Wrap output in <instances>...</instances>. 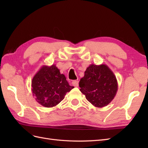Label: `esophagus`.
<instances>
[{"instance_id": "esophagus-1", "label": "esophagus", "mask_w": 148, "mask_h": 148, "mask_svg": "<svg viewBox=\"0 0 148 148\" xmlns=\"http://www.w3.org/2000/svg\"><path fill=\"white\" fill-rule=\"evenodd\" d=\"M71 84H72L73 86H75V87L78 86V82L77 81V80H73V81L71 82Z\"/></svg>"}]
</instances>
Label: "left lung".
<instances>
[{
	"mask_svg": "<svg viewBox=\"0 0 148 148\" xmlns=\"http://www.w3.org/2000/svg\"><path fill=\"white\" fill-rule=\"evenodd\" d=\"M80 91L96 107H104L114 99L118 90V83L113 71L102 64H91L84 71L79 83Z\"/></svg>",
	"mask_w": 148,
	"mask_h": 148,
	"instance_id": "8db88e82",
	"label": "left lung"
}]
</instances>
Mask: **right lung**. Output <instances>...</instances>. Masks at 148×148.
Here are the masks:
<instances>
[{
    "label": "right lung",
    "instance_id": "1",
    "mask_svg": "<svg viewBox=\"0 0 148 148\" xmlns=\"http://www.w3.org/2000/svg\"><path fill=\"white\" fill-rule=\"evenodd\" d=\"M31 91L39 104L53 107L64 99L66 92L74 87L69 85L64 74L56 65H43L35 74L31 82Z\"/></svg>",
    "mask_w": 148,
    "mask_h": 148
}]
</instances>
